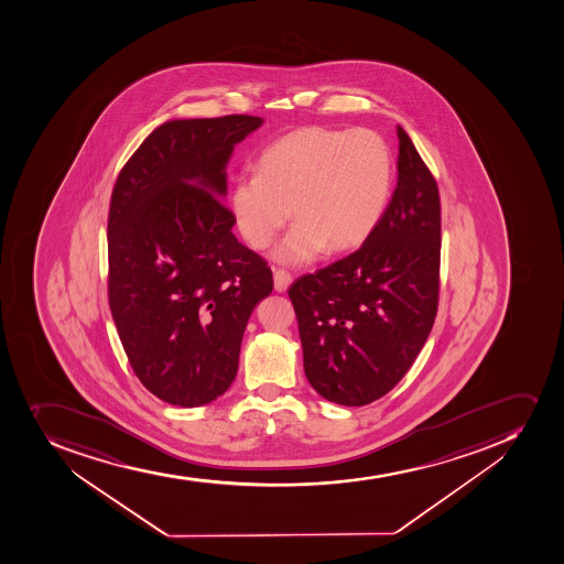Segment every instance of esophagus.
I'll use <instances>...</instances> for the list:
<instances>
[{
    "instance_id": "34e87169",
    "label": "esophagus",
    "mask_w": 564,
    "mask_h": 564,
    "mask_svg": "<svg viewBox=\"0 0 564 564\" xmlns=\"http://www.w3.org/2000/svg\"><path fill=\"white\" fill-rule=\"evenodd\" d=\"M292 283V275L286 270H274V286L278 292H284Z\"/></svg>"
}]
</instances>
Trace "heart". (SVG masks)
Wrapping results in <instances>:
<instances>
[{"instance_id": "1", "label": "heart", "mask_w": 564, "mask_h": 564, "mask_svg": "<svg viewBox=\"0 0 564 564\" xmlns=\"http://www.w3.org/2000/svg\"><path fill=\"white\" fill-rule=\"evenodd\" d=\"M392 180V152L376 130L315 124L263 149L258 171L234 180L230 210L256 250L270 247L294 213L300 219L274 256L303 264L328 245L348 250L367 241L384 214Z\"/></svg>"}]
</instances>
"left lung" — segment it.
Masks as SVG:
<instances>
[{
    "label": "left lung",
    "mask_w": 564,
    "mask_h": 564,
    "mask_svg": "<svg viewBox=\"0 0 564 564\" xmlns=\"http://www.w3.org/2000/svg\"><path fill=\"white\" fill-rule=\"evenodd\" d=\"M398 186L361 249L290 286L306 379L362 406L390 392L429 339L440 301V191L398 127Z\"/></svg>",
    "instance_id": "obj_1"
}]
</instances>
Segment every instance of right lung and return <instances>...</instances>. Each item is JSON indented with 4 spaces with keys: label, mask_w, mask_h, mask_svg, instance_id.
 <instances>
[{
    "label": "right lung",
    "mask_w": 564,
    "mask_h": 564,
    "mask_svg": "<svg viewBox=\"0 0 564 564\" xmlns=\"http://www.w3.org/2000/svg\"><path fill=\"white\" fill-rule=\"evenodd\" d=\"M258 116L172 119L124 163L109 210V303L130 367L165 403L227 392L250 314L274 289L239 243L227 196L234 147Z\"/></svg>",
    "instance_id": "obj_1"
}]
</instances>
